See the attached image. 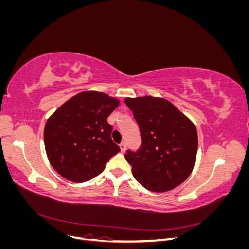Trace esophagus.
Returning a JSON list of instances; mask_svg holds the SVG:
<instances>
[{"label": "esophagus", "mask_w": 249, "mask_h": 249, "mask_svg": "<svg viewBox=\"0 0 249 249\" xmlns=\"http://www.w3.org/2000/svg\"><path fill=\"white\" fill-rule=\"evenodd\" d=\"M119 147H120V149H122V152L123 153H124L125 152V148H126V144H125V142H122L119 144Z\"/></svg>", "instance_id": "obj_1"}]
</instances>
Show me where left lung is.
<instances>
[{
	"label": "left lung",
	"mask_w": 249,
	"mask_h": 249,
	"mask_svg": "<svg viewBox=\"0 0 249 249\" xmlns=\"http://www.w3.org/2000/svg\"><path fill=\"white\" fill-rule=\"evenodd\" d=\"M139 125L141 146L127 149L133 176L153 192H166L190 176L196 159V127L169 101L154 96L126 97Z\"/></svg>",
	"instance_id": "left-lung-1"
}]
</instances>
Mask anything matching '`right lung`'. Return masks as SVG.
Here are the masks:
<instances>
[{
    "label": "right lung",
    "mask_w": 249,
    "mask_h": 249,
    "mask_svg": "<svg viewBox=\"0 0 249 249\" xmlns=\"http://www.w3.org/2000/svg\"><path fill=\"white\" fill-rule=\"evenodd\" d=\"M119 101L103 92L84 91L59 107L44 126V145L54 169L71 182L99 176L120 148L113 142L107 118Z\"/></svg>",
    "instance_id": "right-lung-1"
}]
</instances>
